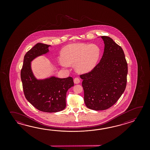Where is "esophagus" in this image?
I'll use <instances>...</instances> for the list:
<instances>
[{
    "mask_svg": "<svg viewBox=\"0 0 150 150\" xmlns=\"http://www.w3.org/2000/svg\"><path fill=\"white\" fill-rule=\"evenodd\" d=\"M74 83H76V84H78V83H80V79L79 78H75L74 79Z\"/></svg>",
    "mask_w": 150,
    "mask_h": 150,
    "instance_id": "esophagus-1",
    "label": "esophagus"
}]
</instances>
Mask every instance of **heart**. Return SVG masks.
I'll return each instance as SVG.
<instances>
[{
    "label": "heart",
    "mask_w": 150,
    "mask_h": 150,
    "mask_svg": "<svg viewBox=\"0 0 150 150\" xmlns=\"http://www.w3.org/2000/svg\"><path fill=\"white\" fill-rule=\"evenodd\" d=\"M100 55V49L96 45L73 43L67 45L61 51V65L76 64V69L80 73H86L96 67Z\"/></svg>",
    "instance_id": "heart-1"
}]
</instances>
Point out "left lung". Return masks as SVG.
Segmentation results:
<instances>
[{"label": "left lung", "instance_id": "1", "mask_svg": "<svg viewBox=\"0 0 150 150\" xmlns=\"http://www.w3.org/2000/svg\"><path fill=\"white\" fill-rule=\"evenodd\" d=\"M105 49L98 64L91 72L80 75L84 101L94 110L111 107L125 92L127 64L122 48L108 36H102Z\"/></svg>", "mask_w": 150, "mask_h": 150}]
</instances>
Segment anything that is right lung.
Returning a JSON list of instances; mask_svg holds the SVG:
<instances>
[{"label":"right lung","mask_w":150,"mask_h":150,"mask_svg":"<svg viewBox=\"0 0 150 150\" xmlns=\"http://www.w3.org/2000/svg\"><path fill=\"white\" fill-rule=\"evenodd\" d=\"M50 46L38 43L25 54L21 79L25 98L32 105L42 112H56L66 107L67 93L74 86L73 78L52 76L45 79H37L31 68V62L48 52V48Z\"/></svg>","instance_id":"obj_1"}]
</instances>
